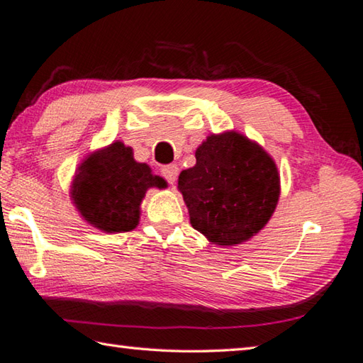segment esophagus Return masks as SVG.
<instances>
[{
	"label": "esophagus",
	"mask_w": 363,
	"mask_h": 363,
	"mask_svg": "<svg viewBox=\"0 0 363 363\" xmlns=\"http://www.w3.org/2000/svg\"><path fill=\"white\" fill-rule=\"evenodd\" d=\"M160 173H162L163 177H165L167 182L172 184V186H173V184L176 182V179H177V174H179V168H177L176 163H172V165L163 167Z\"/></svg>",
	"instance_id": "esophagus-1"
}]
</instances>
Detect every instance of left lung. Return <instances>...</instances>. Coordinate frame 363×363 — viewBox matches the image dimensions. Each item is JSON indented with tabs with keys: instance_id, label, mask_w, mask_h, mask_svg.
<instances>
[{
	"instance_id": "1",
	"label": "left lung",
	"mask_w": 363,
	"mask_h": 363,
	"mask_svg": "<svg viewBox=\"0 0 363 363\" xmlns=\"http://www.w3.org/2000/svg\"><path fill=\"white\" fill-rule=\"evenodd\" d=\"M195 157L196 165L177 181L191 226L218 245L248 240L269 222L279 201L274 160L236 132L211 135Z\"/></svg>"
}]
</instances>
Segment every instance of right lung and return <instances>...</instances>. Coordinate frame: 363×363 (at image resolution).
I'll return each instance as SVG.
<instances>
[{
    "instance_id": "1",
    "label": "right lung",
    "mask_w": 363,
    "mask_h": 363,
    "mask_svg": "<svg viewBox=\"0 0 363 363\" xmlns=\"http://www.w3.org/2000/svg\"><path fill=\"white\" fill-rule=\"evenodd\" d=\"M149 187H165L146 163L133 160L121 141L84 160L74 181L72 198L86 222L105 233L130 231L138 225L140 203Z\"/></svg>"
}]
</instances>
